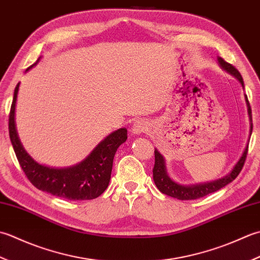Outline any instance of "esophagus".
I'll use <instances>...</instances> for the list:
<instances>
[{
  "label": "esophagus",
  "instance_id": "esophagus-1",
  "mask_svg": "<svg viewBox=\"0 0 260 260\" xmlns=\"http://www.w3.org/2000/svg\"><path fill=\"white\" fill-rule=\"evenodd\" d=\"M148 124L145 122L144 120H138L132 125V132H134L135 135H140V134H145V132L148 131Z\"/></svg>",
  "mask_w": 260,
  "mask_h": 260
}]
</instances>
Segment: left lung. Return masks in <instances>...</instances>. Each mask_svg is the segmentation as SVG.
Listing matches in <instances>:
<instances>
[{
  "instance_id": "1",
  "label": "left lung",
  "mask_w": 260,
  "mask_h": 260,
  "mask_svg": "<svg viewBox=\"0 0 260 260\" xmlns=\"http://www.w3.org/2000/svg\"><path fill=\"white\" fill-rule=\"evenodd\" d=\"M218 61H219V65L221 66V68H223L224 71L230 73L231 75H234L238 79V81L241 83L242 87H245V85H243L242 76L240 75L239 71H238L235 66H232L231 63L226 62L223 58H221V57L218 58ZM245 99L247 102L249 120H250V134H249V139H250V136L252 132L251 109H250V104H249L247 95H245ZM247 152H248V144L245 148V150H243V152H242L240 159L238 160L235 167L232 168V171L223 177L215 179V181H212V182H206V183H200V184H194V185H181L176 182H174L173 179L168 176L167 171H166L165 159H164L161 153L157 149H155V166H153V169H152L153 182H155L157 188L159 189L161 193L168 195V197H172V198L182 200V201L197 200L200 198H203V197H205V195L214 193V192H216V190L221 189L222 187H224L225 185H228L234 181V179H236V177L241 172L243 165H245Z\"/></svg>"
}]
</instances>
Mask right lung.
Masks as SVG:
<instances>
[{
    "label": "right lung",
    "mask_w": 260,
    "mask_h": 260,
    "mask_svg": "<svg viewBox=\"0 0 260 260\" xmlns=\"http://www.w3.org/2000/svg\"><path fill=\"white\" fill-rule=\"evenodd\" d=\"M40 58L28 70L36 66ZM14 89L13 101L9 115V135L21 168L31 184L40 190L55 197L72 201L93 200L99 198L109 186L112 172L113 158L118 148L126 140V129L121 128L110 134L94 148L91 153L76 165L66 168H52L34 160L18 137L15 129V102L18 91Z\"/></svg>",
    "instance_id": "obj_1"
}]
</instances>
